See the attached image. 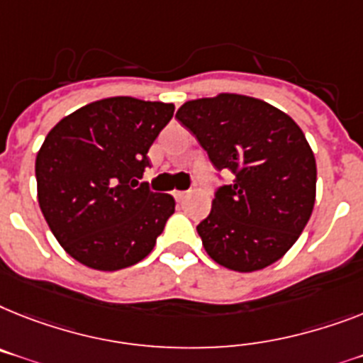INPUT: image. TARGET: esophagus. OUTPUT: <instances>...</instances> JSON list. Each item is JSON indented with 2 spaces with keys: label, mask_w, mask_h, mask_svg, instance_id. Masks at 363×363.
<instances>
[{
  "label": "esophagus",
  "mask_w": 363,
  "mask_h": 363,
  "mask_svg": "<svg viewBox=\"0 0 363 363\" xmlns=\"http://www.w3.org/2000/svg\"><path fill=\"white\" fill-rule=\"evenodd\" d=\"M187 191H176V193H174V199L176 200H184L185 199V196H187Z\"/></svg>",
  "instance_id": "1"
}]
</instances>
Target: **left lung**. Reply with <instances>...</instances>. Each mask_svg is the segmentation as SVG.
<instances>
[{
    "mask_svg": "<svg viewBox=\"0 0 363 363\" xmlns=\"http://www.w3.org/2000/svg\"><path fill=\"white\" fill-rule=\"evenodd\" d=\"M176 116L218 170L235 174L196 226L209 257L254 272L286 256L315 203V155L298 124L267 101L233 92L185 101Z\"/></svg>",
    "mask_w": 363,
    "mask_h": 363,
    "instance_id": "8db88e82",
    "label": "left lung"
}]
</instances>
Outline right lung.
<instances>
[{"instance_id": "1", "label": "right lung", "mask_w": 363, "mask_h": 363, "mask_svg": "<svg viewBox=\"0 0 363 363\" xmlns=\"http://www.w3.org/2000/svg\"><path fill=\"white\" fill-rule=\"evenodd\" d=\"M172 115L174 104L113 96L46 135L35 161L38 206L65 252L85 267L118 271L154 250L176 202L139 179Z\"/></svg>"}]
</instances>
